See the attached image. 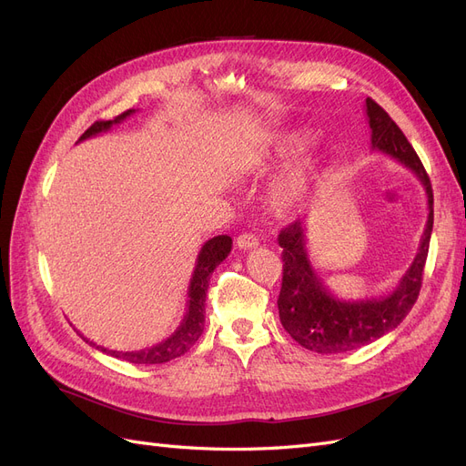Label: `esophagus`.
Masks as SVG:
<instances>
[{"label":"esophagus","mask_w":466,"mask_h":466,"mask_svg":"<svg viewBox=\"0 0 466 466\" xmlns=\"http://www.w3.org/2000/svg\"><path fill=\"white\" fill-rule=\"evenodd\" d=\"M237 247L241 250H250V248H257L258 247V238L250 233H243L237 237Z\"/></svg>","instance_id":"1"}]
</instances>
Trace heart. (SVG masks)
I'll return each instance as SVG.
<instances>
[{
    "mask_svg": "<svg viewBox=\"0 0 466 466\" xmlns=\"http://www.w3.org/2000/svg\"><path fill=\"white\" fill-rule=\"evenodd\" d=\"M311 136L299 128L278 130L268 136L266 146L257 151L248 159V167L252 173H264L274 165L288 161L295 155H299ZM330 173V165L327 155L320 151H309L301 157L295 159L284 173L278 177L272 187V206L279 214H289V211L299 209L305 202H309L327 180Z\"/></svg>",
    "mask_w": 466,
    "mask_h": 466,
    "instance_id": "heart-1",
    "label": "heart"
}]
</instances>
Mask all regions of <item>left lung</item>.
<instances>
[{
  "label": "left lung",
  "mask_w": 466,
  "mask_h": 466,
  "mask_svg": "<svg viewBox=\"0 0 466 466\" xmlns=\"http://www.w3.org/2000/svg\"><path fill=\"white\" fill-rule=\"evenodd\" d=\"M365 115L371 128V147L399 161L416 175L426 190L428 221L412 264L400 278L399 286L380 298L340 299L334 295L309 260L307 229L301 221L281 229L278 243L284 248V278L278 298L279 320L286 332L303 348L317 354H340L379 340L394 330L410 313L421 288L430 237L433 229V192L414 147L394 120L373 98L365 101Z\"/></svg>",
  "instance_id": "left-lung-1"
}]
</instances>
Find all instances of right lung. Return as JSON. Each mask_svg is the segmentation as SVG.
Here are the masks:
<instances>
[{"instance_id": "add662e5", "label": "right lung", "mask_w": 466, "mask_h": 466, "mask_svg": "<svg viewBox=\"0 0 466 466\" xmlns=\"http://www.w3.org/2000/svg\"><path fill=\"white\" fill-rule=\"evenodd\" d=\"M134 108L122 112L120 116H116L115 120H98L95 122L89 130H86L79 137V142L93 136H98L103 132H108L112 126L124 122L128 116L134 115ZM231 237L228 235H218L214 238L206 241L196 257V266L194 272L190 278V286H188V303H187V313L182 322L178 324V329L165 338L163 342L155 344L151 348L146 350H137V351H116V350H108L103 346H96L95 342H89L86 336L81 334V338L86 342H89L93 348H96L103 354H110L112 358H118L124 361L130 363H142V365H155V363H165L171 361L175 358H180L182 354L196 344V340L202 336L204 332V320H206V293H208V286H209V276L216 268L228 258V255L231 252Z\"/></svg>"}]
</instances>
